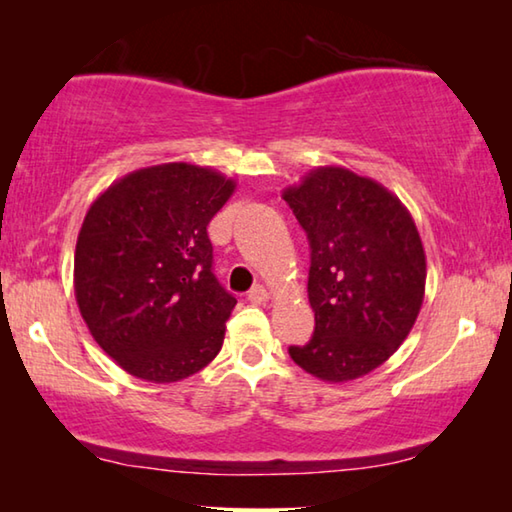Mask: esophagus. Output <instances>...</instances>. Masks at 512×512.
<instances>
[{
	"instance_id": "1",
	"label": "esophagus",
	"mask_w": 512,
	"mask_h": 512,
	"mask_svg": "<svg viewBox=\"0 0 512 512\" xmlns=\"http://www.w3.org/2000/svg\"><path fill=\"white\" fill-rule=\"evenodd\" d=\"M248 300L255 302V305H266V302H268V291L262 287V284H255V287L248 291Z\"/></svg>"
}]
</instances>
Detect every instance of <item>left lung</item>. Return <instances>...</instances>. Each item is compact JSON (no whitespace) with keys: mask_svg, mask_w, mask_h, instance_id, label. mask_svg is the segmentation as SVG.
I'll list each match as a JSON object with an SVG mask.
<instances>
[{"mask_svg":"<svg viewBox=\"0 0 512 512\" xmlns=\"http://www.w3.org/2000/svg\"><path fill=\"white\" fill-rule=\"evenodd\" d=\"M282 198L311 246L309 305L316 327L291 345L298 366L341 384L393 357L424 300L427 257L411 212L377 180L316 167Z\"/></svg>","mask_w":512,"mask_h":512,"instance_id":"8db88e82","label":"left lung"}]
</instances>
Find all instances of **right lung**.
Returning a JSON list of instances; mask_svg holds the SVG:
<instances>
[{"instance_id":"right-lung-1","label":"right lung","mask_w":512,"mask_h":512,"mask_svg":"<svg viewBox=\"0 0 512 512\" xmlns=\"http://www.w3.org/2000/svg\"><path fill=\"white\" fill-rule=\"evenodd\" d=\"M235 189L216 169L164 162L126 173L90 205L74 253L76 305L128 375L171 384L219 354L237 300L212 273L207 223Z\"/></svg>"}]
</instances>
